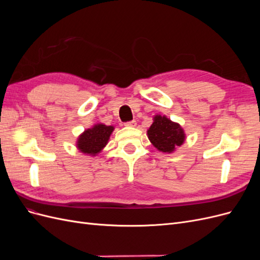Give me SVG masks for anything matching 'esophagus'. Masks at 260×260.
<instances>
[{"mask_svg":"<svg viewBox=\"0 0 260 260\" xmlns=\"http://www.w3.org/2000/svg\"><path fill=\"white\" fill-rule=\"evenodd\" d=\"M136 124H137L136 120H130V121L124 122V125H127V127H135Z\"/></svg>","mask_w":260,"mask_h":260,"instance_id":"34e87169","label":"esophagus"}]
</instances>
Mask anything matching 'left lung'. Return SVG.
I'll list each match as a JSON object with an SVG mask.
<instances>
[{"label":"left lung","mask_w":260,"mask_h":260,"mask_svg":"<svg viewBox=\"0 0 260 260\" xmlns=\"http://www.w3.org/2000/svg\"><path fill=\"white\" fill-rule=\"evenodd\" d=\"M147 136L152 144L165 153L174 152L177 146L182 145L185 139L180 124L160 115L155 116L154 122L147 130Z\"/></svg>","instance_id":"left-lung-1"}]
</instances>
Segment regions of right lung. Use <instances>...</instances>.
Segmentation results:
<instances>
[{
    "mask_svg": "<svg viewBox=\"0 0 260 260\" xmlns=\"http://www.w3.org/2000/svg\"><path fill=\"white\" fill-rule=\"evenodd\" d=\"M114 127L105 124H95L92 129L85 130L78 139L77 146L84 154L95 155L103 148L111 137Z\"/></svg>",
    "mask_w": 260,
    "mask_h": 260,
    "instance_id": "add662e5",
    "label": "right lung"
}]
</instances>
